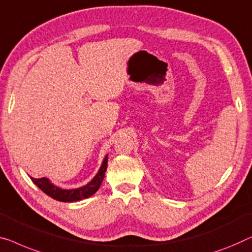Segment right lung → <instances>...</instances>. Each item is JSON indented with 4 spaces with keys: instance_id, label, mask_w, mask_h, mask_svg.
I'll use <instances>...</instances> for the list:
<instances>
[{
    "instance_id": "1",
    "label": "right lung",
    "mask_w": 252,
    "mask_h": 252,
    "mask_svg": "<svg viewBox=\"0 0 252 252\" xmlns=\"http://www.w3.org/2000/svg\"><path fill=\"white\" fill-rule=\"evenodd\" d=\"M107 165H108V156L105 157L102 166L99 170V173L96 174V176L90 182L89 184L85 187L75 189H63L57 187H54L53 184L50 183V181L47 178H32V183L37 185V187L42 189L43 192L51 196L52 199H56L58 201L63 202H72V201H78V200L86 199L89 196L93 195L97 189H99L100 185L103 181L105 171H107Z\"/></svg>"
}]
</instances>
